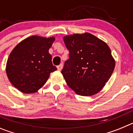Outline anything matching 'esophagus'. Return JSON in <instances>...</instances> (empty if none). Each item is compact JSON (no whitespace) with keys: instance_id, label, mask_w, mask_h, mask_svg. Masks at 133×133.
<instances>
[{"instance_id":"1","label":"esophagus","mask_w":133,"mask_h":133,"mask_svg":"<svg viewBox=\"0 0 133 133\" xmlns=\"http://www.w3.org/2000/svg\"><path fill=\"white\" fill-rule=\"evenodd\" d=\"M63 64H61L60 65H58V66H57V69H58V70H59V71H61L62 69H63Z\"/></svg>"}]
</instances>
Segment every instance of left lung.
Returning a JSON list of instances; mask_svg holds the SVG:
<instances>
[{"mask_svg":"<svg viewBox=\"0 0 133 133\" xmlns=\"http://www.w3.org/2000/svg\"><path fill=\"white\" fill-rule=\"evenodd\" d=\"M69 58L61 71L68 86L77 95L98 93L110 78L115 61L109 46L90 33L64 36Z\"/></svg>","mask_w":133,"mask_h":133,"instance_id":"1","label":"left lung"}]
</instances>
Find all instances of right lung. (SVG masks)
Segmentation results:
<instances>
[{"mask_svg": "<svg viewBox=\"0 0 133 133\" xmlns=\"http://www.w3.org/2000/svg\"><path fill=\"white\" fill-rule=\"evenodd\" d=\"M54 37L32 36L21 41L7 60L6 72L11 84L24 93H32L47 81L50 72L57 70L49 50Z\"/></svg>", "mask_w": 133, "mask_h": 133, "instance_id": "add662e5", "label": "right lung"}]
</instances>
